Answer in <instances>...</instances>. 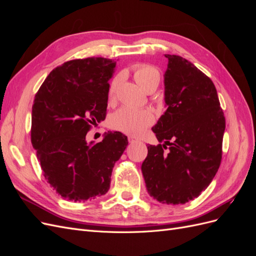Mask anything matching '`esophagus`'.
Instances as JSON below:
<instances>
[{
	"instance_id": "34e87169",
	"label": "esophagus",
	"mask_w": 256,
	"mask_h": 256,
	"mask_svg": "<svg viewBox=\"0 0 256 256\" xmlns=\"http://www.w3.org/2000/svg\"><path fill=\"white\" fill-rule=\"evenodd\" d=\"M128 141H129V143H136V142H138V138H136L134 136H128Z\"/></svg>"
}]
</instances>
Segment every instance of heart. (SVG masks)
I'll return each instance as SVG.
<instances>
[{
  "label": "heart",
  "mask_w": 256,
  "mask_h": 256,
  "mask_svg": "<svg viewBox=\"0 0 256 256\" xmlns=\"http://www.w3.org/2000/svg\"><path fill=\"white\" fill-rule=\"evenodd\" d=\"M134 78L144 92H148L154 85H158L160 80V74L156 68L150 65H138L134 69ZM122 79L120 76H115L109 88V98H113L116 90ZM154 114L150 111H136L129 108H122L120 110L115 112L110 118V126L120 131V132L140 136L143 131L154 122Z\"/></svg>",
  "instance_id": "b5f03b06"
}]
</instances>
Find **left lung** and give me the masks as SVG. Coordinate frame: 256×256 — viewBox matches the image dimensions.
<instances>
[{
  "instance_id": "8db88e82",
  "label": "left lung",
  "mask_w": 256,
  "mask_h": 256,
  "mask_svg": "<svg viewBox=\"0 0 256 256\" xmlns=\"http://www.w3.org/2000/svg\"><path fill=\"white\" fill-rule=\"evenodd\" d=\"M166 111L152 129L142 173L150 196L162 204H184L212 182L221 164L226 118L214 84L186 58L166 54Z\"/></svg>"
}]
</instances>
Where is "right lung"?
<instances>
[{
    "label": "right lung",
    "instance_id": "right-lung-1",
    "mask_svg": "<svg viewBox=\"0 0 256 256\" xmlns=\"http://www.w3.org/2000/svg\"><path fill=\"white\" fill-rule=\"evenodd\" d=\"M115 66L104 58L68 60L53 69L35 95L30 141L44 178L67 200L106 194L115 162L128 145L118 131L104 134L96 144L85 138L92 125L106 118Z\"/></svg>",
    "mask_w": 256,
    "mask_h": 256
}]
</instances>
